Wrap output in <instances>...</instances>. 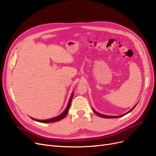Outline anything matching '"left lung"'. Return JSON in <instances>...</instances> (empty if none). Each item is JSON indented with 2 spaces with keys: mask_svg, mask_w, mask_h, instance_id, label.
I'll return each mask as SVG.
<instances>
[{
  "mask_svg": "<svg viewBox=\"0 0 156 156\" xmlns=\"http://www.w3.org/2000/svg\"><path fill=\"white\" fill-rule=\"evenodd\" d=\"M135 106H136V105H135V106L131 109V110H129V112H128L127 113H124V114H123V115H119V116H109V115H102V114H100V113H98V112H97L96 111H95V110H94L93 109V111L94 112V113H95V114H97L98 116H99V117H102V118H107V119H113V118H119V117H123V116H124L125 115H126V114H128V113H129L130 112H132V110L135 108Z\"/></svg>",
  "mask_w": 156,
  "mask_h": 156,
  "instance_id": "1",
  "label": "left lung"
}]
</instances>
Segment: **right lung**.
Returning <instances> with one entry per match:
<instances>
[{
  "label": "right lung",
  "mask_w": 156,
  "mask_h": 156,
  "mask_svg": "<svg viewBox=\"0 0 156 156\" xmlns=\"http://www.w3.org/2000/svg\"><path fill=\"white\" fill-rule=\"evenodd\" d=\"M73 97V93H72L71 97V98H70V99H69V103H68V105H67V106L66 109H65V111H64L61 115H58V117H54V118H52V119H47V120H37V119H33V118H32V117H31V119H32L33 120H36V121L40 122H43V123H50V122H54L59 121V120L63 119L65 116H66L67 114L68 113L69 109V108H70V105H71V101H72Z\"/></svg>",
  "instance_id": "obj_1"
}]
</instances>
